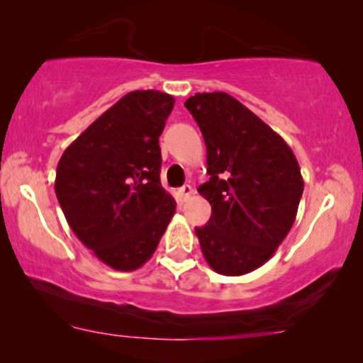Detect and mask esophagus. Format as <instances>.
Instances as JSON below:
<instances>
[{
	"label": "esophagus",
	"instance_id": "34e87169",
	"mask_svg": "<svg viewBox=\"0 0 363 363\" xmlns=\"http://www.w3.org/2000/svg\"><path fill=\"white\" fill-rule=\"evenodd\" d=\"M180 193H182V196L185 198V200H188V198H190V196L193 195V188H191V185H183V186L180 188Z\"/></svg>",
	"mask_w": 363,
	"mask_h": 363
}]
</instances>
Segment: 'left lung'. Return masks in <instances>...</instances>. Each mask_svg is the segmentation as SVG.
I'll use <instances>...</instances> for the list:
<instances>
[{
	"instance_id": "left-lung-1",
	"label": "left lung",
	"mask_w": 363,
	"mask_h": 363,
	"mask_svg": "<svg viewBox=\"0 0 363 363\" xmlns=\"http://www.w3.org/2000/svg\"><path fill=\"white\" fill-rule=\"evenodd\" d=\"M185 107L206 145L210 180L198 191L211 218L196 228L213 271L242 276L271 259L296 221L304 191L299 163L279 133L226 92H203Z\"/></svg>"
}]
</instances>
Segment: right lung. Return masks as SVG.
<instances>
[{
  "label": "right lung",
  "instance_id": "add662e5",
  "mask_svg": "<svg viewBox=\"0 0 363 363\" xmlns=\"http://www.w3.org/2000/svg\"><path fill=\"white\" fill-rule=\"evenodd\" d=\"M173 99L133 91L94 121L57 163L54 190L82 245L117 271H135L155 252L177 201L160 183L158 137Z\"/></svg>",
  "mask_w": 363,
  "mask_h": 363
}]
</instances>
